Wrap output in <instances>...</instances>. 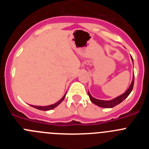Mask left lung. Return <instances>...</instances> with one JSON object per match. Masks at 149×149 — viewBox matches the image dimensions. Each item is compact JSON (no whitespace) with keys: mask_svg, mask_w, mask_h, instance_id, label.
<instances>
[{"mask_svg":"<svg viewBox=\"0 0 149 149\" xmlns=\"http://www.w3.org/2000/svg\"><path fill=\"white\" fill-rule=\"evenodd\" d=\"M131 58H132V57H131ZM134 77H133V81L131 84V86H130V87L128 88V89L126 91L125 93H123V94L121 95H119V97H117V98H114V99L113 100H110V101H103V100L96 99V98H93V96L91 95L90 93H89V92H88V95H89V96L90 101H92L93 104L97 105V106L101 107H104V108H112V107H113L116 106V105H118L119 104H120L121 102H122V101L125 99L127 96L130 95V93H131V91H132L133 87H134Z\"/></svg>","mask_w":149,"mask_h":149,"instance_id":"1","label":"left lung"}]
</instances>
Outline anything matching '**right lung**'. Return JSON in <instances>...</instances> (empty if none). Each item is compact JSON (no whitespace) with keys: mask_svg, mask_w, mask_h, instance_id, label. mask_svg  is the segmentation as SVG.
Returning <instances> with one entry per match:
<instances>
[{"mask_svg":"<svg viewBox=\"0 0 149 149\" xmlns=\"http://www.w3.org/2000/svg\"><path fill=\"white\" fill-rule=\"evenodd\" d=\"M66 94V93H65ZM65 94L64 95V96H63V98H61V99L59 101H57L56 103L54 104H51V105H49V106H45V107H41V106H33V105H31L32 107H35V108L38 109V110H44V111H46V110H52V109H54V107H56V106H58L59 104H60V103H61L62 101L64 100V98H65Z\"/></svg>","mask_w":149,"mask_h":149,"instance_id":"1","label":"right lung"}]
</instances>
